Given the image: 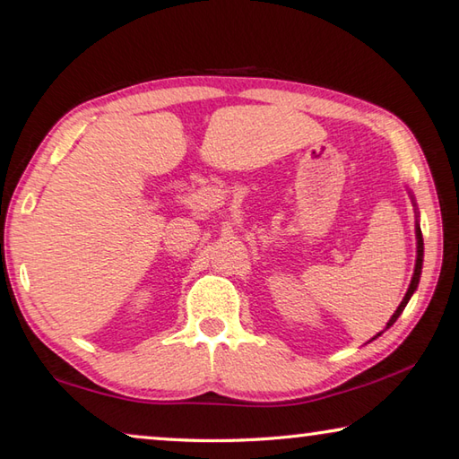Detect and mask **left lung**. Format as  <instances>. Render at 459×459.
<instances>
[{"label": "left lung", "mask_w": 459, "mask_h": 459, "mask_svg": "<svg viewBox=\"0 0 459 459\" xmlns=\"http://www.w3.org/2000/svg\"><path fill=\"white\" fill-rule=\"evenodd\" d=\"M410 196H411V204H414V211H416V266H414V274H411V281H410V286H408V292H406V296H403L402 299V302H400V307L396 308V312L392 314V318L388 320V325H385V328L384 330H388L394 322L398 320V316L400 314L403 312V308H406V304L410 302V299H411V294H414L416 290H418V284H420V276H421V264H424V238H421V229H420V212H418V206H416V201H414V195L410 193ZM382 330V332H384ZM382 332H378V334H376L372 340H376L378 336H382ZM370 340V342H372Z\"/></svg>", "instance_id": "8db88e82"}]
</instances>
